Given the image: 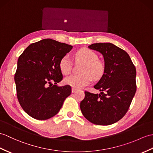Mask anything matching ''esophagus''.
Listing matches in <instances>:
<instances>
[{
	"mask_svg": "<svg viewBox=\"0 0 153 153\" xmlns=\"http://www.w3.org/2000/svg\"><path fill=\"white\" fill-rule=\"evenodd\" d=\"M76 88H72V93H75V92L76 91Z\"/></svg>",
	"mask_w": 153,
	"mask_h": 153,
	"instance_id": "esophagus-1",
	"label": "esophagus"
}]
</instances>
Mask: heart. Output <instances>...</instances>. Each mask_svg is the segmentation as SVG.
I'll use <instances>...</instances> for the list:
<instances>
[{"mask_svg": "<svg viewBox=\"0 0 153 153\" xmlns=\"http://www.w3.org/2000/svg\"><path fill=\"white\" fill-rule=\"evenodd\" d=\"M77 62H83L79 75H71L65 79L66 84L76 88H81L89 84L93 77L94 79L100 78L104 73V65L98 60V55L88 49H82L75 55ZM72 62L68 56H65L59 62V68L64 75H68L71 72Z\"/></svg>", "mask_w": 153, "mask_h": 153, "instance_id": "1", "label": "heart"}]
</instances>
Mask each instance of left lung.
Segmentation results:
<instances>
[{
    "label": "left lung",
    "instance_id": "8db88e82",
    "mask_svg": "<svg viewBox=\"0 0 153 153\" xmlns=\"http://www.w3.org/2000/svg\"><path fill=\"white\" fill-rule=\"evenodd\" d=\"M88 48L100 53L104 73L94 88L100 94L85 91L80 103L83 116L92 123L109 125L126 113L136 91V70L128 54L111 43H97Z\"/></svg>",
    "mask_w": 153,
    "mask_h": 153
}]
</instances>
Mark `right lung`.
Instances as JSON below:
<instances>
[{"mask_svg":"<svg viewBox=\"0 0 153 153\" xmlns=\"http://www.w3.org/2000/svg\"><path fill=\"white\" fill-rule=\"evenodd\" d=\"M72 48L52 39H44L28 45L19 56L14 77L17 99L33 118H51L70 95V86L59 87L56 83L62 79L60 60Z\"/></svg>","mask_w":153,"mask_h":153,"instance_id":"add662e5","label":"right lung"}]
</instances>
